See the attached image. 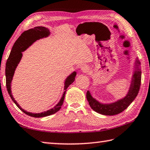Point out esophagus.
Masks as SVG:
<instances>
[{
    "label": "esophagus",
    "mask_w": 150,
    "mask_h": 150,
    "mask_svg": "<svg viewBox=\"0 0 150 150\" xmlns=\"http://www.w3.org/2000/svg\"><path fill=\"white\" fill-rule=\"evenodd\" d=\"M88 69H89V68L86 65H82V66H81V67H80L81 71H82V72H88Z\"/></svg>",
    "instance_id": "1"
}]
</instances>
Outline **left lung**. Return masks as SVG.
Listing matches in <instances>:
<instances>
[{"label":"left lung","mask_w":150,"mask_h":150,"mask_svg":"<svg viewBox=\"0 0 150 150\" xmlns=\"http://www.w3.org/2000/svg\"><path fill=\"white\" fill-rule=\"evenodd\" d=\"M134 71L131 78L130 84L128 88V92L124 98L115 101L112 103H101L98 99L94 98L91 96L90 91H87L86 98L89 102V104L94 111L103 115H115L120 112L127 108L131 103L134 100L139 92L141 84V75L142 71L140 69V62L137 57L136 58L134 64Z\"/></svg>","instance_id":"8db88e82"}]
</instances>
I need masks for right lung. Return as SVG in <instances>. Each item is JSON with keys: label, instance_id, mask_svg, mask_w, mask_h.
Segmentation results:
<instances>
[{"label": "right lung", "instance_id": "right-lung-1", "mask_svg": "<svg viewBox=\"0 0 150 150\" xmlns=\"http://www.w3.org/2000/svg\"><path fill=\"white\" fill-rule=\"evenodd\" d=\"M51 34V32L48 28L43 26H38L34 28H31L27 31H25L24 32L22 33L18 39L13 45L11 52H10L8 59L7 60L6 64V69H5V74H6V84L7 91L8 94L11 98L12 100L14 101V103L16 105V106L19 108L21 111H23L26 115H29L30 117L39 118V117H44L54 114L55 112L59 111L61 108V106L63 104L64 101L65 93L67 91V88L69 87V86L74 82L75 80V77L76 76V72H73L72 74L68 76L64 80V90L62 96L60 98V101L56 105L53 107V108L50 109L46 111L39 112V113H32V112H28L23 109L22 107L20 106V105L17 103V101L15 100V99L13 98L11 91V83L14 77L15 70L16 69L18 64H19L21 59H22L23 54L22 52L25 51L26 49H28L31 45L37 40L39 39L45 38L49 37Z\"/></svg>", "mask_w": 150, "mask_h": 150}]
</instances>
